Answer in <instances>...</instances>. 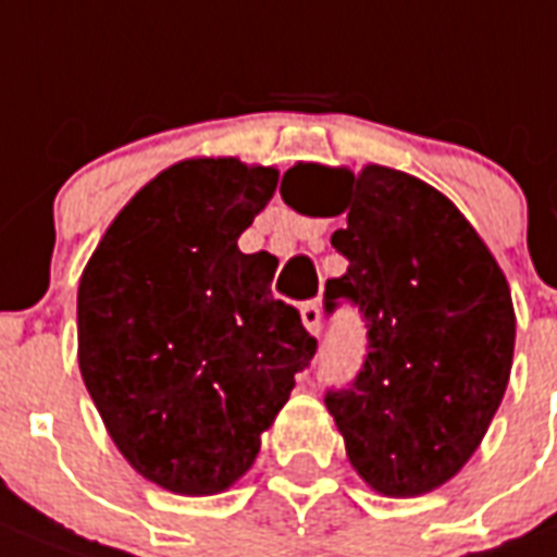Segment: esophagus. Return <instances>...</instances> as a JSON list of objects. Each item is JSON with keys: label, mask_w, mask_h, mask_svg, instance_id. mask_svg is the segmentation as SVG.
Segmentation results:
<instances>
[{"label": "esophagus", "mask_w": 557, "mask_h": 557, "mask_svg": "<svg viewBox=\"0 0 557 557\" xmlns=\"http://www.w3.org/2000/svg\"><path fill=\"white\" fill-rule=\"evenodd\" d=\"M300 318H304V326H307L309 333L312 335L321 333V304H318V300L300 304Z\"/></svg>", "instance_id": "esophagus-1"}]
</instances>
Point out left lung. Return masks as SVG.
I'll return each mask as SVG.
<instances>
[{
    "label": "left lung",
    "instance_id": "obj_1",
    "mask_svg": "<svg viewBox=\"0 0 557 557\" xmlns=\"http://www.w3.org/2000/svg\"><path fill=\"white\" fill-rule=\"evenodd\" d=\"M342 195L347 257L326 280V312L347 300L368 326V356L324 397L356 473L385 496H420L456 476L503 403L515 359V304L485 242L447 195L418 177L364 165L297 163L283 201L318 215L324 186Z\"/></svg>",
    "mask_w": 557,
    "mask_h": 557
}]
</instances>
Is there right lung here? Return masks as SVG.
I'll return each mask as SVG.
<instances>
[{
  "label": "right lung",
  "instance_id": "add662e5",
  "mask_svg": "<svg viewBox=\"0 0 557 557\" xmlns=\"http://www.w3.org/2000/svg\"><path fill=\"white\" fill-rule=\"evenodd\" d=\"M277 169L169 165L119 212L81 274L78 368L127 465L184 496L248 473L318 342L271 295L277 257L239 236Z\"/></svg>",
  "mask_w": 557,
  "mask_h": 557
}]
</instances>
